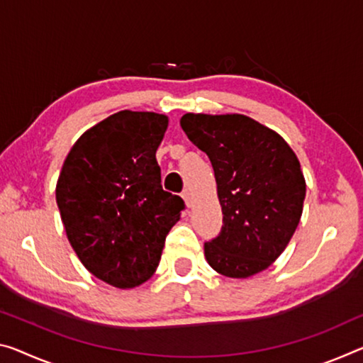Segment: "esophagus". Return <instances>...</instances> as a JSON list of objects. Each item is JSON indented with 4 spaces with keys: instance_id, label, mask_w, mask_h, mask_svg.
<instances>
[{
    "instance_id": "obj_1",
    "label": "esophagus",
    "mask_w": 363,
    "mask_h": 363,
    "mask_svg": "<svg viewBox=\"0 0 363 363\" xmlns=\"http://www.w3.org/2000/svg\"><path fill=\"white\" fill-rule=\"evenodd\" d=\"M182 196H183V199H185V203H186L188 208H191V206H193V193L189 191V189H185Z\"/></svg>"
}]
</instances>
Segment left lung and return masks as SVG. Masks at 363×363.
I'll list each match as a JSON object with an SVG mask.
<instances>
[{"label":"left lung","instance_id":"8db88e82","mask_svg":"<svg viewBox=\"0 0 363 363\" xmlns=\"http://www.w3.org/2000/svg\"><path fill=\"white\" fill-rule=\"evenodd\" d=\"M180 125L213 164L222 230L204 243L219 274L245 279L269 267L291 242L303 211L305 178L291 146L247 115L186 113Z\"/></svg>","mask_w":363,"mask_h":363}]
</instances>
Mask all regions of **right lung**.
I'll return each instance as SVG.
<instances>
[{
  "label": "right lung",
  "mask_w": 363,
  "mask_h": 363,
  "mask_svg": "<svg viewBox=\"0 0 363 363\" xmlns=\"http://www.w3.org/2000/svg\"><path fill=\"white\" fill-rule=\"evenodd\" d=\"M167 126L165 115L121 110L89 128L60 172L66 237L86 269L113 287L152 277L167 233L185 209L160 185L155 152Z\"/></svg>",
  "instance_id": "1"
}]
</instances>
